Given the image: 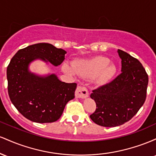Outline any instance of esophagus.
I'll return each instance as SVG.
<instances>
[{
    "mask_svg": "<svg viewBox=\"0 0 156 156\" xmlns=\"http://www.w3.org/2000/svg\"><path fill=\"white\" fill-rule=\"evenodd\" d=\"M75 94L77 98H86L89 95V92L86 87H78L76 89Z\"/></svg>",
    "mask_w": 156,
    "mask_h": 156,
    "instance_id": "esophagus-1",
    "label": "esophagus"
}]
</instances>
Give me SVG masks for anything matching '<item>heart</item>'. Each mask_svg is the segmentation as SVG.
Instances as JSON below:
<instances>
[{
  "label": "heart",
  "instance_id": "b5f03b06",
  "mask_svg": "<svg viewBox=\"0 0 156 156\" xmlns=\"http://www.w3.org/2000/svg\"><path fill=\"white\" fill-rule=\"evenodd\" d=\"M73 69L78 76L83 78H94L97 81L105 84L110 81L117 73L115 64L111 63L110 59L104 56H96L90 59H82L73 64ZM62 70L66 74L73 75L72 67L67 63L62 65Z\"/></svg>",
  "mask_w": 156,
  "mask_h": 156
}]
</instances>
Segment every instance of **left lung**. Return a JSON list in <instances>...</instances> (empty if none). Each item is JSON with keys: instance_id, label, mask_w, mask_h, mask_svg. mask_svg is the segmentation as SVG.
I'll return each instance as SVG.
<instances>
[{"instance_id": "obj_1", "label": "left lung", "mask_w": 156, "mask_h": 156, "mask_svg": "<svg viewBox=\"0 0 156 156\" xmlns=\"http://www.w3.org/2000/svg\"><path fill=\"white\" fill-rule=\"evenodd\" d=\"M117 53L122 60V73L90 95L97 107L91 119L103 127L119 126L129 121L147 96L148 76L142 64L126 52L118 49Z\"/></svg>"}]
</instances>
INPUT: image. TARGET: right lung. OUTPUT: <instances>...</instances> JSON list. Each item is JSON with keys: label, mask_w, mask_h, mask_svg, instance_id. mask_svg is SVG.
<instances>
[{"label": "right lung", "mask_w": 156, "mask_h": 156, "mask_svg": "<svg viewBox=\"0 0 156 156\" xmlns=\"http://www.w3.org/2000/svg\"><path fill=\"white\" fill-rule=\"evenodd\" d=\"M67 52L49 43H38L19 50L7 67L8 92L18 112L34 122L58 120L65 105L75 98L77 84L62 82L55 74L39 76L29 65L39 59L53 66L64 60Z\"/></svg>", "instance_id": "1"}]
</instances>
